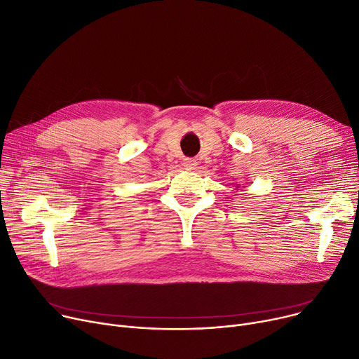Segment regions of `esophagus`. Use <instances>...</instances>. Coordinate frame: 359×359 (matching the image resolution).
I'll return each mask as SVG.
<instances>
[{
	"instance_id": "esophagus-1",
	"label": "esophagus",
	"mask_w": 359,
	"mask_h": 359,
	"mask_svg": "<svg viewBox=\"0 0 359 359\" xmlns=\"http://www.w3.org/2000/svg\"><path fill=\"white\" fill-rule=\"evenodd\" d=\"M183 165H184V169H186V170H194V169L198 168V160H194V158H186Z\"/></svg>"
}]
</instances>
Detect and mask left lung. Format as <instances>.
<instances>
[{
	"mask_svg": "<svg viewBox=\"0 0 359 359\" xmlns=\"http://www.w3.org/2000/svg\"><path fill=\"white\" fill-rule=\"evenodd\" d=\"M236 187H239V186H238V184H236Z\"/></svg>",
	"mask_w": 359,
	"mask_h": 359,
	"instance_id": "obj_1",
	"label": "left lung"
}]
</instances>
